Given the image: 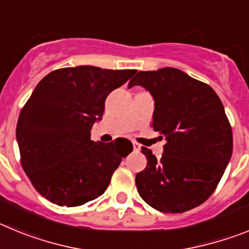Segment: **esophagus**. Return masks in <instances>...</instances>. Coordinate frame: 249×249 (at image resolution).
<instances>
[{
    "label": "esophagus",
    "instance_id": "esophagus-1",
    "mask_svg": "<svg viewBox=\"0 0 249 249\" xmlns=\"http://www.w3.org/2000/svg\"><path fill=\"white\" fill-rule=\"evenodd\" d=\"M133 149H135L136 152H140L141 151V146L138 143H136V142H133Z\"/></svg>",
    "mask_w": 249,
    "mask_h": 249
}]
</instances>
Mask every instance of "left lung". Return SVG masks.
I'll list each match as a JSON object with an SVG mask.
<instances>
[{
	"instance_id": "obj_1",
	"label": "left lung",
	"mask_w": 249,
	"mask_h": 249,
	"mask_svg": "<svg viewBox=\"0 0 249 249\" xmlns=\"http://www.w3.org/2000/svg\"><path fill=\"white\" fill-rule=\"evenodd\" d=\"M155 101L153 129L167 141L160 160L146 147L147 167L136 175L141 198L160 212L182 213L203 203L221 181L232 156V128L210 86L173 67L140 71Z\"/></svg>"
}]
</instances>
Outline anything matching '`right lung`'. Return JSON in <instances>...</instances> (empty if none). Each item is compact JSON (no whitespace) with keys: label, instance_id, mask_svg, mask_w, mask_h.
I'll list each match as a JSON object with an SVG mask.
<instances>
[{"label":"right lung","instance_id":"right-lung-1","mask_svg":"<svg viewBox=\"0 0 249 249\" xmlns=\"http://www.w3.org/2000/svg\"><path fill=\"white\" fill-rule=\"evenodd\" d=\"M136 70L77 66L56 70L39 81L19 113L16 138L23 171L38 193L58 206L77 207L107 190L131 141H91L105 101Z\"/></svg>","mask_w":249,"mask_h":249}]
</instances>
